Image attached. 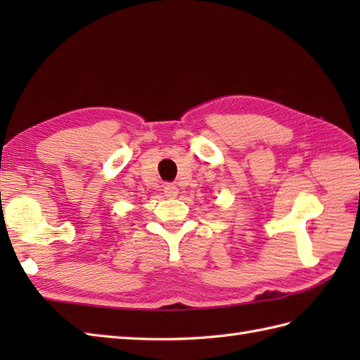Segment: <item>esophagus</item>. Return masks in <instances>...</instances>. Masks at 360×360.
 Masks as SVG:
<instances>
[{
  "label": "esophagus",
  "mask_w": 360,
  "mask_h": 360,
  "mask_svg": "<svg viewBox=\"0 0 360 360\" xmlns=\"http://www.w3.org/2000/svg\"><path fill=\"white\" fill-rule=\"evenodd\" d=\"M164 193L167 198H176L178 196V187L173 186V184H167L164 187Z\"/></svg>",
  "instance_id": "1"
}]
</instances>
